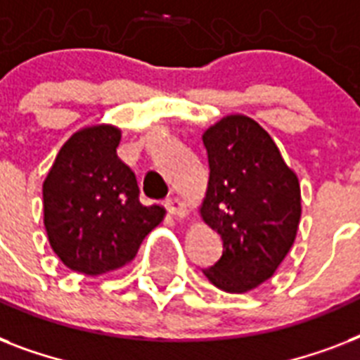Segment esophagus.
Masks as SVG:
<instances>
[{
	"mask_svg": "<svg viewBox=\"0 0 360 360\" xmlns=\"http://www.w3.org/2000/svg\"><path fill=\"white\" fill-rule=\"evenodd\" d=\"M164 205H166V209H168V211H169V213H172V214H175V217H186V214H188V209H186V203H185V202H181L179 198H175V196L168 198V200H166V203H164Z\"/></svg>",
	"mask_w": 360,
	"mask_h": 360,
	"instance_id": "obj_1",
	"label": "esophagus"
}]
</instances>
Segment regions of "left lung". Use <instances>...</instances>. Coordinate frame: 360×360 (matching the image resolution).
Listing matches in <instances>:
<instances>
[{
	"mask_svg": "<svg viewBox=\"0 0 360 360\" xmlns=\"http://www.w3.org/2000/svg\"><path fill=\"white\" fill-rule=\"evenodd\" d=\"M209 160L203 222L222 239V256L203 269L228 293L263 284L293 246L301 186L273 138L246 115H228L202 136Z\"/></svg>",
	"mask_w": 360,
	"mask_h": 360,
	"instance_id": "1",
	"label": "left lung"
}]
</instances>
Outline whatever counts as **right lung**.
<instances>
[{
    "label": "right lung",
    "instance_id": "obj_1",
    "mask_svg": "<svg viewBox=\"0 0 360 360\" xmlns=\"http://www.w3.org/2000/svg\"><path fill=\"white\" fill-rule=\"evenodd\" d=\"M121 130H78L59 149L42 185L44 228L58 257L76 273L97 276L134 259L164 209L140 203L134 172L117 157Z\"/></svg>",
    "mask_w": 360,
    "mask_h": 360
}]
</instances>
